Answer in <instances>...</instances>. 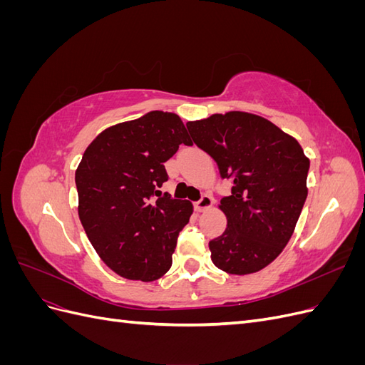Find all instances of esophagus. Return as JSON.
<instances>
[{
  "instance_id": "obj_1",
  "label": "esophagus",
  "mask_w": 365,
  "mask_h": 365,
  "mask_svg": "<svg viewBox=\"0 0 365 365\" xmlns=\"http://www.w3.org/2000/svg\"><path fill=\"white\" fill-rule=\"evenodd\" d=\"M213 204V197L208 196V195H202L200 201L195 202V210L196 212H204L208 207H212Z\"/></svg>"
}]
</instances>
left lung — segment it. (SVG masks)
Instances as JSON below:
<instances>
[{
  "label": "left lung",
  "instance_id": "obj_1",
  "mask_svg": "<svg viewBox=\"0 0 365 365\" xmlns=\"http://www.w3.org/2000/svg\"><path fill=\"white\" fill-rule=\"evenodd\" d=\"M197 148L233 181L220 200L227 228L210 240L212 260L228 274L263 269L288 244L307 196L309 158L269 120L231 111L187 123Z\"/></svg>",
  "mask_w": 365,
  "mask_h": 365
}]
</instances>
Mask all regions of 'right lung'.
<instances>
[{
	"label": "right lung",
	"mask_w": 365,
	"mask_h": 365,
	"mask_svg": "<svg viewBox=\"0 0 365 365\" xmlns=\"http://www.w3.org/2000/svg\"><path fill=\"white\" fill-rule=\"evenodd\" d=\"M182 143L192 145L178 115L150 111L101 132L76 170L85 233L121 277L153 282L172 267L193 205L158 189L169 178L164 163Z\"/></svg>",
	"instance_id": "right-lung-1"
}]
</instances>
